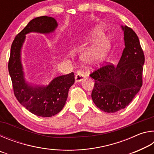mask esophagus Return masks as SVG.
<instances>
[{
  "label": "esophagus",
  "mask_w": 154,
  "mask_h": 154,
  "mask_svg": "<svg viewBox=\"0 0 154 154\" xmlns=\"http://www.w3.org/2000/svg\"><path fill=\"white\" fill-rule=\"evenodd\" d=\"M84 78H85V77L83 76V75L82 74L77 73V74L75 75V82L80 83L81 82H82V81H83V79H84Z\"/></svg>",
  "instance_id": "34e87169"
}]
</instances>
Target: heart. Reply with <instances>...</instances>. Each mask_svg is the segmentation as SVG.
Wrapping results in <instances>:
<instances>
[{"mask_svg":"<svg viewBox=\"0 0 154 154\" xmlns=\"http://www.w3.org/2000/svg\"><path fill=\"white\" fill-rule=\"evenodd\" d=\"M87 43H92L83 52L81 59L88 68L100 64L107 55L111 48V42L105 35L103 28L98 26L92 27L84 36Z\"/></svg>","mask_w":154,"mask_h":154,"instance_id":"obj_1","label":"heart"}]
</instances>
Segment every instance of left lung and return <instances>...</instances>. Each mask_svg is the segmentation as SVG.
<instances>
[{
	"mask_svg": "<svg viewBox=\"0 0 154 154\" xmlns=\"http://www.w3.org/2000/svg\"><path fill=\"white\" fill-rule=\"evenodd\" d=\"M125 48L117 66L106 65L90 76L94 80L92 92L94 103L101 111L116 113L133 100L142 86L145 56L134 30L121 26Z\"/></svg>",
	"mask_w": 154,
	"mask_h": 154,
	"instance_id": "8db88e82",
	"label": "left lung"
}]
</instances>
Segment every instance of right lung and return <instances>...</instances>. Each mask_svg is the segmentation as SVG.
Here are the masks:
<instances>
[{"instance_id": "obj_1", "label": "right lung", "mask_w": 154, "mask_h": 154, "mask_svg": "<svg viewBox=\"0 0 154 154\" xmlns=\"http://www.w3.org/2000/svg\"><path fill=\"white\" fill-rule=\"evenodd\" d=\"M58 26L54 17H36L15 36L11 48L8 69L14 94L28 111L40 117L54 116L63 109L69 88L75 83V75L71 72L56 77L45 85L30 83L26 78L22 62V49L28 34L36 32L49 35L53 33Z\"/></svg>"}]
</instances>
